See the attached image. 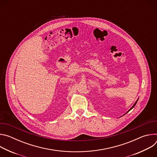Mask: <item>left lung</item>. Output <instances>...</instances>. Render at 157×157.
Masks as SVG:
<instances>
[{
    "label": "left lung",
    "mask_w": 157,
    "mask_h": 157,
    "mask_svg": "<svg viewBox=\"0 0 157 157\" xmlns=\"http://www.w3.org/2000/svg\"><path fill=\"white\" fill-rule=\"evenodd\" d=\"M137 101H136V103H135V104H133V106H132V107H131V108H130V110H128V112H129V111H130V110H131V109H132V108H133V107H134V106H135V105H136V104H137ZM128 112H127V113H128Z\"/></svg>",
    "instance_id": "obj_1"
}]
</instances>
